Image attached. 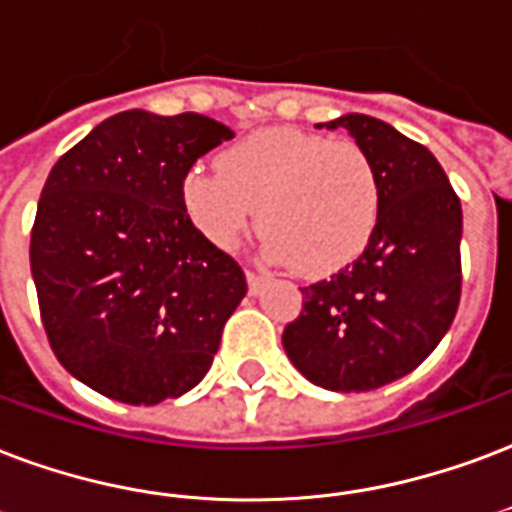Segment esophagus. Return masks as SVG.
I'll return each instance as SVG.
<instances>
[{
  "mask_svg": "<svg viewBox=\"0 0 512 512\" xmlns=\"http://www.w3.org/2000/svg\"><path fill=\"white\" fill-rule=\"evenodd\" d=\"M245 278H248V291L251 294H259L261 288H264V283H267V272H256V270H245Z\"/></svg>",
  "mask_w": 512,
  "mask_h": 512,
  "instance_id": "obj_1",
  "label": "esophagus"
}]
</instances>
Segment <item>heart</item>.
Here are the masks:
<instances>
[{"label": "heart", "instance_id": "1", "mask_svg": "<svg viewBox=\"0 0 512 512\" xmlns=\"http://www.w3.org/2000/svg\"><path fill=\"white\" fill-rule=\"evenodd\" d=\"M180 205L215 248H234L259 207L264 251L302 275H332L375 237L383 186L370 153L302 129H259L218 153V172L191 167Z\"/></svg>", "mask_w": 512, "mask_h": 512}]
</instances>
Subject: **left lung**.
I'll return each mask as SVG.
<instances>
[{"instance_id": "8db88e82", "label": "left lung", "mask_w": 512, "mask_h": 512, "mask_svg": "<svg viewBox=\"0 0 512 512\" xmlns=\"http://www.w3.org/2000/svg\"><path fill=\"white\" fill-rule=\"evenodd\" d=\"M383 186L375 237L329 280L302 288V313L283 332L288 359L329 391H372L405 378L451 329L461 297V202L421 142L372 115L348 113Z\"/></svg>"}]
</instances>
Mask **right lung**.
Wrapping results in <instances>:
<instances>
[{
    "label": "right lung",
    "instance_id": "obj_1",
    "mask_svg": "<svg viewBox=\"0 0 512 512\" xmlns=\"http://www.w3.org/2000/svg\"><path fill=\"white\" fill-rule=\"evenodd\" d=\"M199 113L126 110L69 148L42 188L32 278L69 375L126 405H159L205 378L248 283L191 226L180 180L232 140Z\"/></svg>",
    "mask_w": 512,
    "mask_h": 512
}]
</instances>
